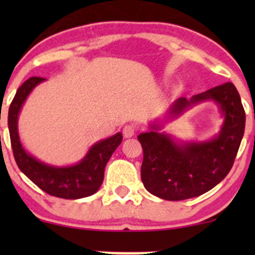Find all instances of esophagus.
I'll return each instance as SVG.
<instances>
[{
  "mask_svg": "<svg viewBox=\"0 0 255 255\" xmlns=\"http://www.w3.org/2000/svg\"><path fill=\"white\" fill-rule=\"evenodd\" d=\"M135 132H137V128L133 125H127L123 128V135H125V138L133 137V135L135 134Z\"/></svg>",
  "mask_w": 255,
  "mask_h": 255,
  "instance_id": "34e87169",
  "label": "esophagus"
}]
</instances>
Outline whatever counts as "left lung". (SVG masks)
<instances>
[{"mask_svg":"<svg viewBox=\"0 0 255 255\" xmlns=\"http://www.w3.org/2000/svg\"><path fill=\"white\" fill-rule=\"evenodd\" d=\"M205 101L215 102L224 118L220 133L212 140L180 142L161 132L163 121H155L149 126V132L138 135L143 148L140 176L144 187L154 196L168 201L200 196L220 184L232 169L246 127V112L232 82L189 100L180 97L168 110L164 122Z\"/></svg>","mask_w":255,"mask_h":255,"instance_id":"8db88e82","label":"left lung"}]
</instances>
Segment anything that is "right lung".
Here are the masks:
<instances>
[{"label":"right lung","instance_id":"1","mask_svg":"<svg viewBox=\"0 0 255 255\" xmlns=\"http://www.w3.org/2000/svg\"><path fill=\"white\" fill-rule=\"evenodd\" d=\"M43 78H30L20 85L8 110V129L14 160L23 174L47 194L76 200L94 195L104 181L105 168L113 151L122 143V133L95 143L74 165L54 166L38 160L22 145L18 134V116L23 104Z\"/></svg>","mask_w":255,"mask_h":255}]
</instances>
